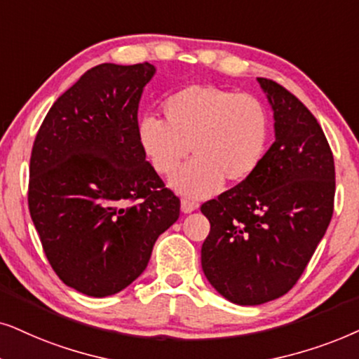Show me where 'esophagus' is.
<instances>
[{
  "instance_id": "1",
  "label": "esophagus",
  "mask_w": 359,
  "mask_h": 359,
  "mask_svg": "<svg viewBox=\"0 0 359 359\" xmlns=\"http://www.w3.org/2000/svg\"><path fill=\"white\" fill-rule=\"evenodd\" d=\"M197 208H198V203L192 202V200L182 198V202H180V210H182V213H192Z\"/></svg>"
}]
</instances>
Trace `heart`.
Returning a JSON list of instances; mask_svg holds the SVG:
<instances>
[{
	"mask_svg": "<svg viewBox=\"0 0 359 359\" xmlns=\"http://www.w3.org/2000/svg\"><path fill=\"white\" fill-rule=\"evenodd\" d=\"M165 123L144 116L137 140L161 175H172L177 192L205 198L228 185L248 182L259 169L271 142V116L259 98L248 93L190 85L170 95L162 107Z\"/></svg>",
	"mask_w": 359,
	"mask_h": 359,
	"instance_id": "obj_1",
	"label": "heart"
}]
</instances>
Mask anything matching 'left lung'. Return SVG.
<instances>
[{"label": "left lung", "instance_id": "left-lung-1", "mask_svg": "<svg viewBox=\"0 0 359 359\" xmlns=\"http://www.w3.org/2000/svg\"><path fill=\"white\" fill-rule=\"evenodd\" d=\"M274 142L250 180L202 205L208 283L229 302L261 305L289 292L327 233L335 164L317 119L279 83L257 76Z\"/></svg>", "mask_w": 359, "mask_h": 359}]
</instances>
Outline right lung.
Instances as JSON below:
<instances>
[{"label":"right lung","mask_w":359,"mask_h":359,"mask_svg":"<svg viewBox=\"0 0 359 359\" xmlns=\"http://www.w3.org/2000/svg\"><path fill=\"white\" fill-rule=\"evenodd\" d=\"M152 64H100L57 98L37 133L29 212L62 283L90 297L121 292L144 272L180 200L137 140Z\"/></svg>","instance_id":"obj_1"}]
</instances>
